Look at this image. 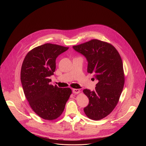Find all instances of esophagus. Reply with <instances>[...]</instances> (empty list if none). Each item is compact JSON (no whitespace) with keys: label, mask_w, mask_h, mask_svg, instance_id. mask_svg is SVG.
<instances>
[{"label":"esophagus","mask_w":146,"mask_h":146,"mask_svg":"<svg viewBox=\"0 0 146 146\" xmlns=\"http://www.w3.org/2000/svg\"><path fill=\"white\" fill-rule=\"evenodd\" d=\"M72 92L73 94H78L80 92L79 89H73Z\"/></svg>","instance_id":"1"}]
</instances>
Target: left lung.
<instances>
[{
	"label": "left lung",
	"mask_w": 146,
	"mask_h": 146,
	"mask_svg": "<svg viewBox=\"0 0 146 146\" xmlns=\"http://www.w3.org/2000/svg\"><path fill=\"white\" fill-rule=\"evenodd\" d=\"M73 48L86 57L87 72L93 73L98 81L95 90H83L89 99L88 105L84 108V113L90 119H101L115 108L123 88L121 58L111 44L96 39Z\"/></svg>",
	"instance_id": "8db88e82"
}]
</instances>
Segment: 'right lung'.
<instances>
[{
    "instance_id": "obj_1",
    "label": "right lung",
    "mask_w": 146,
    "mask_h": 146,
    "mask_svg": "<svg viewBox=\"0 0 146 146\" xmlns=\"http://www.w3.org/2000/svg\"><path fill=\"white\" fill-rule=\"evenodd\" d=\"M68 47L50 43L38 46L26 55L21 71L24 92L32 110L41 118L53 120L64 111L72 90L53 86L56 59Z\"/></svg>"
}]
</instances>
